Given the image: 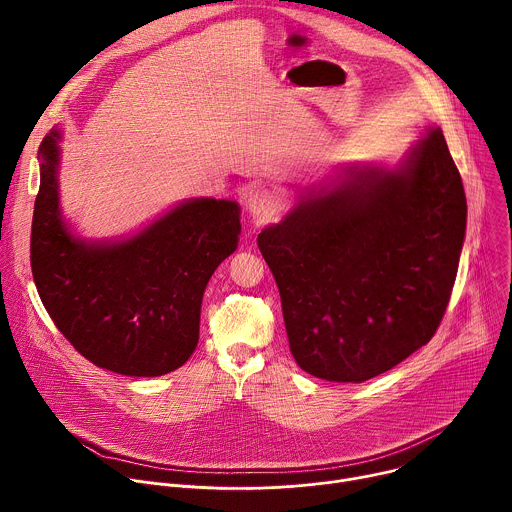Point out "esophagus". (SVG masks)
Masks as SVG:
<instances>
[{
	"instance_id": "1",
	"label": "esophagus",
	"mask_w": 512,
	"mask_h": 512,
	"mask_svg": "<svg viewBox=\"0 0 512 512\" xmlns=\"http://www.w3.org/2000/svg\"><path fill=\"white\" fill-rule=\"evenodd\" d=\"M279 206V196L271 190H257L249 196V214L257 225L265 223L267 218L275 214Z\"/></svg>"
}]
</instances>
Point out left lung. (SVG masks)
Instances as JSON below:
<instances>
[{"mask_svg":"<svg viewBox=\"0 0 512 512\" xmlns=\"http://www.w3.org/2000/svg\"><path fill=\"white\" fill-rule=\"evenodd\" d=\"M466 212L444 133L429 125L397 166H346L265 227L257 245L300 369L362 383L425 346L452 296Z\"/></svg>","mask_w":512,"mask_h":512,"instance_id":"left-lung-1","label":"left lung"}]
</instances>
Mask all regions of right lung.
Segmentation results:
<instances>
[{"label":"right lung","mask_w":512,"mask_h":512,"mask_svg":"<svg viewBox=\"0 0 512 512\" xmlns=\"http://www.w3.org/2000/svg\"><path fill=\"white\" fill-rule=\"evenodd\" d=\"M60 139L52 129L38 152L30 261L40 300L97 367L125 377L172 373L198 344L204 289L239 245L241 208L188 198L131 237L83 239L60 210Z\"/></svg>","instance_id":"right-lung-1"}]
</instances>
